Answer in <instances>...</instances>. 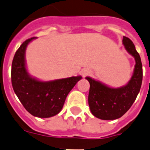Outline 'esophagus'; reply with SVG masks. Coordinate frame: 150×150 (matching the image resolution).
I'll return each instance as SVG.
<instances>
[{"instance_id": "esophagus-1", "label": "esophagus", "mask_w": 150, "mask_h": 150, "mask_svg": "<svg viewBox=\"0 0 150 150\" xmlns=\"http://www.w3.org/2000/svg\"><path fill=\"white\" fill-rule=\"evenodd\" d=\"M81 75L83 76V77H86L87 75H88L90 74V71L88 70V69H82L81 71Z\"/></svg>"}]
</instances>
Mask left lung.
Segmentation results:
<instances>
[{
	"mask_svg": "<svg viewBox=\"0 0 150 150\" xmlns=\"http://www.w3.org/2000/svg\"><path fill=\"white\" fill-rule=\"evenodd\" d=\"M123 45L130 54L135 58L136 64L132 78L123 87L112 88L89 77L88 105L92 115L103 120H113L125 114L136 100L140 91L142 81V65L140 56L134 44L127 37H123Z\"/></svg>",
	"mask_w": 150,
	"mask_h": 150,
	"instance_id": "left-lung-1",
	"label": "left lung"
}]
</instances>
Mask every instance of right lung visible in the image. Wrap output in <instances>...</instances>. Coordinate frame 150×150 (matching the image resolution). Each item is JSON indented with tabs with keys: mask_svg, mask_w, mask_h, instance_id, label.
Here are the masks:
<instances>
[{
	"mask_svg": "<svg viewBox=\"0 0 150 150\" xmlns=\"http://www.w3.org/2000/svg\"><path fill=\"white\" fill-rule=\"evenodd\" d=\"M35 38L27 39L17 50L11 66V83L15 94L29 113L36 117L49 118L60 112L64 101L81 76L51 81L33 79L27 71L24 54L27 45Z\"/></svg>",
	"mask_w": 150,
	"mask_h": 150,
	"instance_id": "obj_1",
	"label": "right lung"
}]
</instances>
